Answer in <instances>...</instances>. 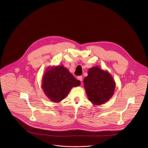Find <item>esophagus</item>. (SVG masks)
<instances>
[{"label":"esophagus","instance_id":"34e87169","mask_svg":"<svg viewBox=\"0 0 148 148\" xmlns=\"http://www.w3.org/2000/svg\"><path fill=\"white\" fill-rule=\"evenodd\" d=\"M77 78H78V79L80 81H82V76H78V77H77Z\"/></svg>","mask_w":148,"mask_h":148}]
</instances>
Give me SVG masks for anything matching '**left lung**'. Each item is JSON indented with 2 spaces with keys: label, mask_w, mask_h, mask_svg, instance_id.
Returning a JSON list of instances; mask_svg holds the SVG:
<instances>
[{
  "label": "left lung",
  "mask_w": 148,
  "mask_h": 148,
  "mask_svg": "<svg viewBox=\"0 0 148 148\" xmlns=\"http://www.w3.org/2000/svg\"><path fill=\"white\" fill-rule=\"evenodd\" d=\"M84 88L90 101L100 105L107 102L114 95L115 82L108 71L93 67L88 71V75L84 79Z\"/></svg>",
  "instance_id": "left-lung-1"
}]
</instances>
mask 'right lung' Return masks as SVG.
Masks as SVG:
<instances>
[{
	"label": "right lung",
	"mask_w": 148,
	"mask_h": 148,
	"mask_svg": "<svg viewBox=\"0 0 148 148\" xmlns=\"http://www.w3.org/2000/svg\"><path fill=\"white\" fill-rule=\"evenodd\" d=\"M81 82L62 65L47 69L42 78V89L53 102L64 99L73 87L79 86Z\"/></svg>",
	"instance_id": "obj_1"
}]
</instances>
